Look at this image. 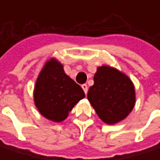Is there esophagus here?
Returning <instances> with one entry per match:
<instances>
[{"label": "esophagus", "instance_id": "obj_1", "mask_svg": "<svg viewBox=\"0 0 160 160\" xmlns=\"http://www.w3.org/2000/svg\"><path fill=\"white\" fill-rule=\"evenodd\" d=\"M82 88H83L84 92H85L86 94H88V85H87V84L82 85Z\"/></svg>", "mask_w": 160, "mask_h": 160}]
</instances>
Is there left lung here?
Masks as SVG:
<instances>
[{"mask_svg": "<svg viewBox=\"0 0 160 160\" xmlns=\"http://www.w3.org/2000/svg\"><path fill=\"white\" fill-rule=\"evenodd\" d=\"M88 99L98 117L108 124L125 119L134 107V87L129 77L110 66L98 67Z\"/></svg>", "mask_w": 160, "mask_h": 160, "instance_id": "8db88e82", "label": "left lung"}]
</instances>
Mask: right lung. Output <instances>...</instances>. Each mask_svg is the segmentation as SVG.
Listing matches in <instances>:
<instances>
[{
	"label": "right lung",
	"instance_id": "right-lung-1",
	"mask_svg": "<svg viewBox=\"0 0 160 160\" xmlns=\"http://www.w3.org/2000/svg\"><path fill=\"white\" fill-rule=\"evenodd\" d=\"M85 98V92L64 72L54 59L41 70L34 91L35 104L39 112L50 121L60 122L67 118L73 106Z\"/></svg>",
	"mask_w": 160,
	"mask_h": 160
}]
</instances>
